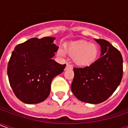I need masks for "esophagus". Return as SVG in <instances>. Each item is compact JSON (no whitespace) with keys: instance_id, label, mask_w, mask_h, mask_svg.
Returning a JSON list of instances; mask_svg holds the SVG:
<instances>
[{"instance_id":"34e87169","label":"esophagus","mask_w":128,"mask_h":128,"mask_svg":"<svg viewBox=\"0 0 128 128\" xmlns=\"http://www.w3.org/2000/svg\"><path fill=\"white\" fill-rule=\"evenodd\" d=\"M67 68H72V66L70 64L67 63V64H66V69H67Z\"/></svg>"}]
</instances>
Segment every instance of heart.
Segmentation results:
<instances>
[{
	"label": "heart",
	"instance_id": "b5f03b06",
	"mask_svg": "<svg viewBox=\"0 0 128 128\" xmlns=\"http://www.w3.org/2000/svg\"><path fill=\"white\" fill-rule=\"evenodd\" d=\"M64 52L72 57L74 63L80 67H87L94 63L98 58V48L94 43L86 40H78L72 42L64 47ZM60 56L64 55L62 50H58Z\"/></svg>",
	"mask_w": 128,
	"mask_h": 128
}]
</instances>
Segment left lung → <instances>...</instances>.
Here are the masks:
<instances>
[{
	"label": "left lung",
	"instance_id": "obj_1",
	"mask_svg": "<svg viewBox=\"0 0 128 128\" xmlns=\"http://www.w3.org/2000/svg\"><path fill=\"white\" fill-rule=\"evenodd\" d=\"M100 46V57L90 66L74 68L71 88L81 101L97 104L107 100L116 90L122 77V57L105 40L94 39Z\"/></svg>",
	"mask_w": 128,
	"mask_h": 128
}]
</instances>
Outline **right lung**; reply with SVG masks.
I'll return each instance as SVG.
<instances>
[{
	"label": "right lung",
	"mask_w": 128,
	"mask_h": 128,
	"mask_svg": "<svg viewBox=\"0 0 128 128\" xmlns=\"http://www.w3.org/2000/svg\"><path fill=\"white\" fill-rule=\"evenodd\" d=\"M55 38H31L15 47L8 65L9 82L16 97L27 104L41 103L50 94L52 79L66 64L52 58L58 46Z\"/></svg>",
	"instance_id": "obj_1"
}]
</instances>
